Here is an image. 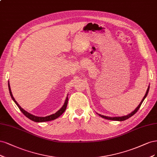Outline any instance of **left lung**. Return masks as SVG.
Here are the masks:
<instances>
[{
    "label": "left lung",
    "instance_id": "8db88e82",
    "mask_svg": "<svg viewBox=\"0 0 157 157\" xmlns=\"http://www.w3.org/2000/svg\"><path fill=\"white\" fill-rule=\"evenodd\" d=\"M149 85L148 86V88H147V91H146V93H145V96L144 97V98H143L142 100L141 101V102H140V104L138 105V107L136 108L133 111V112H131L130 113H129V114H128V115H124V116H121V117H108V116H105V115H100V114L97 113L99 116H100L101 117H102V118L105 119H108V120L117 121H124V120L128 119V118H130V117H132V115H134L136 112H138V109H140V106H141V104L143 103L144 100H145V98H146L147 96V94H148V93H149Z\"/></svg>",
    "mask_w": 157,
    "mask_h": 157
}]
</instances>
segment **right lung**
<instances>
[{"label": "right lung", "instance_id": "1", "mask_svg": "<svg viewBox=\"0 0 157 157\" xmlns=\"http://www.w3.org/2000/svg\"><path fill=\"white\" fill-rule=\"evenodd\" d=\"M8 89H9V92L11 96V98H12V100H13V102L16 103V104L17 105V107L19 108V109L21 110V112L26 116L27 118H29V119L32 120L33 121H34V122H36V123H42V122H47V121H52L54 120L55 119L58 118L59 117H60V115H61L64 112L66 109H67V106L68 104V95L67 96V98H66V100L64 101V103L63 104V105L61 107L60 109H59L57 112L52 115H50L48 116H46V117H38V116H35L31 113H30L29 112H27V111H25L24 109H23L21 106H20L18 103L16 102V100H15V98L13 97V94L12 93L11 91V89H10V83H9V81H8Z\"/></svg>", "mask_w": 157, "mask_h": 157}]
</instances>
